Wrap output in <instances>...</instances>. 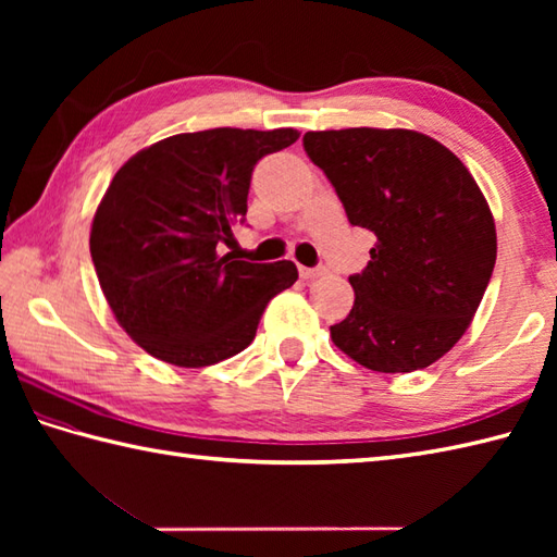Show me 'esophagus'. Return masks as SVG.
Listing matches in <instances>:
<instances>
[{
	"label": "esophagus",
	"instance_id": "34e87169",
	"mask_svg": "<svg viewBox=\"0 0 557 557\" xmlns=\"http://www.w3.org/2000/svg\"><path fill=\"white\" fill-rule=\"evenodd\" d=\"M299 272H301V277H304L306 282H311V280H315V277H321L323 272H325V268H301Z\"/></svg>",
	"mask_w": 557,
	"mask_h": 557
}]
</instances>
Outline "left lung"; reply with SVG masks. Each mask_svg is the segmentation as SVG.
Returning <instances> with one entry per match:
<instances>
[{
    "label": "left lung",
    "mask_w": 557,
    "mask_h": 557,
    "mask_svg": "<svg viewBox=\"0 0 557 557\" xmlns=\"http://www.w3.org/2000/svg\"><path fill=\"white\" fill-rule=\"evenodd\" d=\"M304 150L354 227L377 239L330 337L377 373L425 369L467 333L493 275L498 242L479 184L453 150L409 128L309 132Z\"/></svg>",
    "instance_id": "obj_1"
}]
</instances>
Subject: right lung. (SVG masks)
Listing matches in <instances>:
<instances>
[{"label":"right lung","instance_id":"obj_1","mask_svg":"<svg viewBox=\"0 0 557 557\" xmlns=\"http://www.w3.org/2000/svg\"><path fill=\"white\" fill-rule=\"evenodd\" d=\"M297 128H208L136 152L114 174L90 230V256L116 321L150 357L182 369L244 351L268 301L297 282L292 260L220 256L244 222L260 158Z\"/></svg>","mask_w":557,"mask_h":557}]
</instances>
